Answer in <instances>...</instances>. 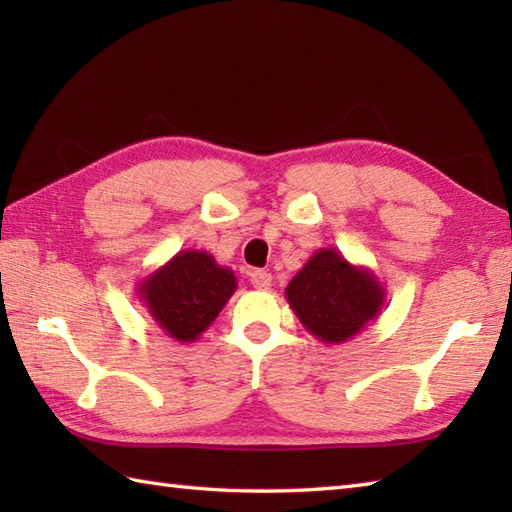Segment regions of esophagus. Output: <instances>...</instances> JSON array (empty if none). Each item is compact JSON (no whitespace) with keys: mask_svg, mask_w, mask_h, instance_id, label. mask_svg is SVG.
Segmentation results:
<instances>
[{"mask_svg":"<svg viewBox=\"0 0 512 512\" xmlns=\"http://www.w3.org/2000/svg\"><path fill=\"white\" fill-rule=\"evenodd\" d=\"M250 284L257 290H268L273 286V275L266 273V270H253V273H250Z\"/></svg>","mask_w":512,"mask_h":512,"instance_id":"obj_1","label":"esophagus"}]
</instances>
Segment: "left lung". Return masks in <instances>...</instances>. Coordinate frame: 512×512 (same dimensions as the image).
<instances>
[{"label":"left lung","mask_w":512,"mask_h":512,"mask_svg":"<svg viewBox=\"0 0 512 512\" xmlns=\"http://www.w3.org/2000/svg\"><path fill=\"white\" fill-rule=\"evenodd\" d=\"M385 295L372 270L350 264L336 248H319L286 288L303 328L334 345L363 332L383 310Z\"/></svg>","instance_id":"obj_1"}]
</instances>
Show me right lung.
I'll return each mask as SVG.
<instances>
[{"mask_svg": "<svg viewBox=\"0 0 512 512\" xmlns=\"http://www.w3.org/2000/svg\"><path fill=\"white\" fill-rule=\"evenodd\" d=\"M237 279L206 250H180L138 284L151 319L171 339L191 343L215 321L233 297Z\"/></svg>", "mask_w": 512, "mask_h": 512, "instance_id": "add662e5", "label": "right lung"}]
</instances>
